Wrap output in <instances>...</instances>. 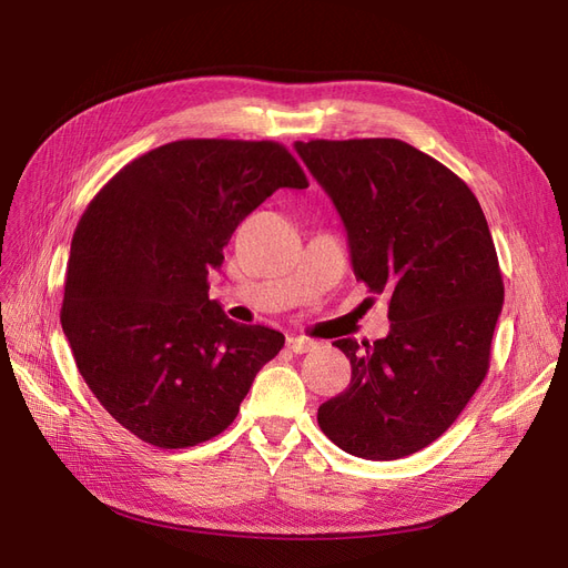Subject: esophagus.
Returning <instances> with one entry per match:
<instances>
[{
	"label": "esophagus",
	"instance_id": "34e87169",
	"mask_svg": "<svg viewBox=\"0 0 568 568\" xmlns=\"http://www.w3.org/2000/svg\"><path fill=\"white\" fill-rule=\"evenodd\" d=\"M286 346H288V351H291V353L301 355V353L313 351V348H315V341L305 338V336H288V338H286Z\"/></svg>",
	"mask_w": 568,
	"mask_h": 568
}]
</instances>
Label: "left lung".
<instances>
[{
	"instance_id": "8db88e82",
	"label": "left lung",
	"mask_w": 568,
	"mask_h": 568,
	"mask_svg": "<svg viewBox=\"0 0 568 568\" xmlns=\"http://www.w3.org/2000/svg\"><path fill=\"white\" fill-rule=\"evenodd\" d=\"M334 201L351 263L388 296L374 346L338 338L348 388L317 409L324 436L363 459H400L448 432L486 379L505 284L484 211L450 168L400 140L296 142Z\"/></svg>"
}]
</instances>
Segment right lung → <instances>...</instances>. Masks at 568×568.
<instances>
[{"instance_id":"right-lung-1","label":"right lung","mask_w":568,"mask_h":568,"mask_svg":"<svg viewBox=\"0 0 568 568\" xmlns=\"http://www.w3.org/2000/svg\"><path fill=\"white\" fill-rule=\"evenodd\" d=\"M307 178L277 142L180 140L115 173L82 213L61 326L84 384L130 434L165 450L222 434L284 336L230 320L209 272L234 230Z\"/></svg>"}]
</instances>
